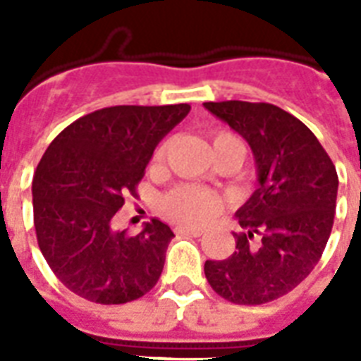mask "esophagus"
<instances>
[{
	"label": "esophagus",
	"mask_w": 361,
	"mask_h": 361,
	"mask_svg": "<svg viewBox=\"0 0 361 361\" xmlns=\"http://www.w3.org/2000/svg\"><path fill=\"white\" fill-rule=\"evenodd\" d=\"M176 234H191V236H202L206 228L202 226H187V225H180L174 228Z\"/></svg>",
	"instance_id": "obj_1"
}]
</instances>
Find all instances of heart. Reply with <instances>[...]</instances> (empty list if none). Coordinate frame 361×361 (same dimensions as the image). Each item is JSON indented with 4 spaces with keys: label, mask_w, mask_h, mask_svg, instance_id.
Masks as SVG:
<instances>
[{
    "label": "heart",
    "mask_w": 361,
    "mask_h": 361,
    "mask_svg": "<svg viewBox=\"0 0 361 361\" xmlns=\"http://www.w3.org/2000/svg\"><path fill=\"white\" fill-rule=\"evenodd\" d=\"M214 152L223 149V147H238L245 153L243 142L232 133H217L214 136ZM169 149V142H163L153 153V163H161L164 159V153ZM161 208L172 221L178 223H206L212 217L219 214L223 208V200L215 191L206 189L200 185H178L170 189L161 200Z\"/></svg>",
    "instance_id": "heart-1"
}]
</instances>
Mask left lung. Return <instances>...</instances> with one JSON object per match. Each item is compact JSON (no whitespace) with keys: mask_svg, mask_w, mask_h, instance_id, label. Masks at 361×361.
I'll use <instances>...</instances> for the list:
<instances>
[{"mask_svg":"<svg viewBox=\"0 0 361 361\" xmlns=\"http://www.w3.org/2000/svg\"><path fill=\"white\" fill-rule=\"evenodd\" d=\"M204 106L245 138L258 174L257 191L236 212L243 228L234 234L236 251L206 260L204 274L228 302H274L294 290L322 257L336 215V166L307 125L275 104Z\"/></svg>","mask_w":361,"mask_h":361,"instance_id":"1","label":"left lung"}]
</instances>
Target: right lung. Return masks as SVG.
Here are the masks:
<instances>
[{
	"mask_svg": "<svg viewBox=\"0 0 361 361\" xmlns=\"http://www.w3.org/2000/svg\"><path fill=\"white\" fill-rule=\"evenodd\" d=\"M191 106L121 104L95 110L59 133L33 176V225L42 257L71 292L120 305L157 285L174 232L159 219L129 236L114 231L136 197L153 149Z\"/></svg>",
	"mask_w": 361,
	"mask_h": 361,
	"instance_id": "add662e5",
	"label": "right lung"
}]
</instances>
